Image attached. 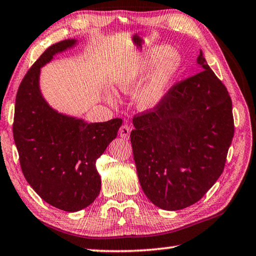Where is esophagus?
I'll return each instance as SVG.
<instances>
[{
    "label": "esophagus",
    "instance_id": "34e87169",
    "mask_svg": "<svg viewBox=\"0 0 256 256\" xmlns=\"http://www.w3.org/2000/svg\"><path fill=\"white\" fill-rule=\"evenodd\" d=\"M130 133H131V128H130L128 125H123V126H120V138H124V140H128Z\"/></svg>",
    "mask_w": 256,
    "mask_h": 256
}]
</instances>
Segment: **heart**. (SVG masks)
<instances>
[{
	"label": "heart",
	"instance_id": "obj_1",
	"mask_svg": "<svg viewBox=\"0 0 256 256\" xmlns=\"http://www.w3.org/2000/svg\"><path fill=\"white\" fill-rule=\"evenodd\" d=\"M154 65L155 66L136 98L138 106L144 110H154L166 96L180 66L178 53L170 50L167 46H154L116 80L120 90L125 94H132ZM110 100L112 102V98H110Z\"/></svg>",
	"mask_w": 256,
	"mask_h": 256
}]
</instances>
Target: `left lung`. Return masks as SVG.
Listing matches in <instances>:
<instances>
[{
    "label": "left lung",
    "instance_id": "left-lung-1",
    "mask_svg": "<svg viewBox=\"0 0 256 256\" xmlns=\"http://www.w3.org/2000/svg\"><path fill=\"white\" fill-rule=\"evenodd\" d=\"M177 82L154 110L134 116L131 132L138 177L164 210L196 203L222 174L234 138L232 99L208 66Z\"/></svg>",
    "mask_w": 256,
    "mask_h": 256
}]
</instances>
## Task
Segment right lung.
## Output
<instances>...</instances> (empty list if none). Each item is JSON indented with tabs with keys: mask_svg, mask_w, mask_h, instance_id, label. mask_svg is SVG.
Returning <instances> with one entry per match:
<instances>
[{
	"mask_svg": "<svg viewBox=\"0 0 256 256\" xmlns=\"http://www.w3.org/2000/svg\"><path fill=\"white\" fill-rule=\"evenodd\" d=\"M76 44L66 40L50 46L21 81L16 98L14 138L24 178L48 204L68 212L96 200L102 180L96 160L118 136L122 120L86 123L60 114L42 97L40 68Z\"/></svg>",
	"mask_w": 256,
	"mask_h": 256,
	"instance_id": "obj_1",
	"label": "right lung"
}]
</instances>
